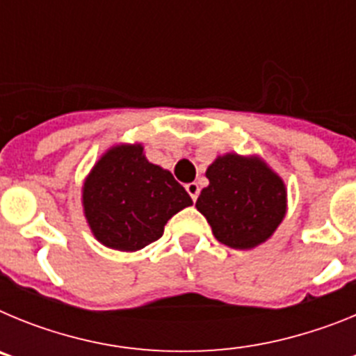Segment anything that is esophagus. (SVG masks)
I'll return each mask as SVG.
<instances>
[{
    "label": "esophagus",
    "mask_w": 356,
    "mask_h": 356,
    "mask_svg": "<svg viewBox=\"0 0 356 356\" xmlns=\"http://www.w3.org/2000/svg\"><path fill=\"white\" fill-rule=\"evenodd\" d=\"M185 188H187V193L191 194V197H193V201H196L197 196H200V185H197L196 181H193V184H187V185H185Z\"/></svg>",
    "instance_id": "34e87169"
}]
</instances>
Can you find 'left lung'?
<instances>
[{
    "label": "left lung",
    "mask_w": 356,
    "mask_h": 356,
    "mask_svg": "<svg viewBox=\"0 0 356 356\" xmlns=\"http://www.w3.org/2000/svg\"><path fill=\"white\" fill-rule=\"evenodd\" d=\"M209 187L196 209L212 226L213 237L234 250H251L266 242L284 221L287 188L259 156L226 153L207 169Z\"/></svg>",
    "instance_id": "obj_1"
}]
</instances>
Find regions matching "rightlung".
Masks as SVG:
<instances>
[{
    "mask_svg": "<svg viewBox=\"0 0 356 356\" xmlns=\"http://www.w3.org/2000/svg\"><path fill=\"white\" fill-rule=\"evenodd\" d=\"M81 203L103 246L137 251L159 241L165 222L193 200L168 169L144 156L143 144H119L85 178Z\"/></svg>",
    "mask_w": 356,
    "mask_h": 356,
    "instance_id": "1",
    "label": "right lung"
}]
</instances>
